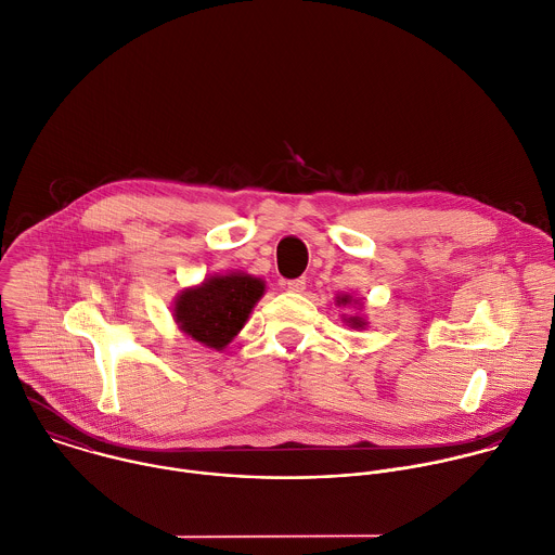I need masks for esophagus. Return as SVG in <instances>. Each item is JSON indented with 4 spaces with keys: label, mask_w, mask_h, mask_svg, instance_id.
<instances>
[{
    "label": "esophagus",
    "mask_w": 555,
    "mask_h": 555,
    "mask_svg": "<svg viewBox=\"0 0 555 555\" xmlns=\"http://www.w3.org/2000/svg\"><path fill=\"white\" fill-rule=\"evenodd\" d=\"M285 287H287L289 292H305V287H307V279H292V281H287V283H285Z\"/></svg>",
    "instance_id": "esophagus-1"
}]
</instances>
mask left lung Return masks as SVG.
I'll return each mask as SVG.
<instances>
[{"instance_id":"1","label":"left lung","mask_w":555,"mask_h":555,"mask_svg":"<svg viewBox=\"0 0 555 555\" xmlns=\"http://www.w3.org/2000/svg\"><path fill=\"white\" fill-rule=\"evenodd\" d=\"M337 302H344V305H346V302H350V298H348V296H341ZM348 322H350V326H354V328H361V326L365 324V322H363V320H359V318H350Z\"/></svg>"}]
</instances>
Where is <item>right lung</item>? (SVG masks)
<instances>
[{
  "instance_id": "add662e5",
  "label": "right lung",
  "mask_w": 555,
  "mask_h": 555,
  "mask_svg": "<svg viewBox=\"0 0 555 555\" xmlns=\"http://www.w3.org/2000/svg\"><path fill=\"white\" fill-rule=\"evenodd\" d=\"M261 296L263 283L248 274L211 276L179 296L175 318L192 339L222 350L242 331Z\"/></svg>"
}]
</instances>
